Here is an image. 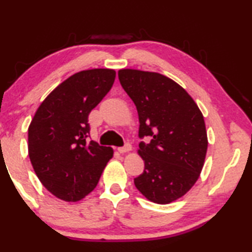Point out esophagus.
<instances>
[{"label": "esophagus", "mask_w": 252, "mask_h": 252, "mask_svg": "<svg viewBox=\"0 0 252 252\" xmlns=\"http://www.w3.org/2000/svg\"><path fill=\"white\" fill-rule=\"evenodd\" d=\"M132 150V146H130L129 143H126L124 147H120L118 148V151L120 154H125V153H128V151Z\"/></svg>", "instance_id": "34e87169"}]
</instances>
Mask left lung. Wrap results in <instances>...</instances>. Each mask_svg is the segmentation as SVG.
<instances>
[{
  "label": "left lung",
  "instance_id": "left-lung-1",
  "mask_svg": "<svg viewBox=\"0 0 252 252\" xmlns=\"http://www.w3.org/2000/svg\"><path fill=\"white\" fill-rule=\"evenodd\" d=\"M118 78L136 106L139 136L150 139L139 144L144 171L134 185L151 202H174L195 185L204 165L208 135L201 110L180 85L160 73L124 68Z\"/></svg>",
  "mask_w": 252,
  "mask_h": 252
}]
</instances>
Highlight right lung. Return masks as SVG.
<instances>
[{
    "mask_svg": "<svg viewBox=\"0 0 252 252\" xmlns=\"http://www.w3.org/2000/svg\"><path fill=\"white\" fill-rule=\"evenodd\" d=\"M116 71H80L58 85L41 103L29 127V156L41 184L65 202L94 190L110 147L89 141L88 116L111 89Z\"/></svg>",
    "mask_w": 252,
    "mask_h": 252,
    "instance_id": "obj_1",
    "label": "right lung"
}]
</instances>
